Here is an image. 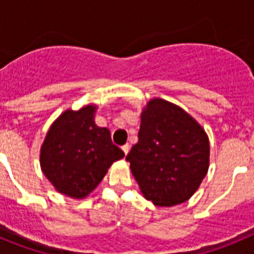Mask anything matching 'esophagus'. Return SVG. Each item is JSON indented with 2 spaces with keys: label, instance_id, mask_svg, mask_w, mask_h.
<instances>
[{
  "label": "esophagus",
  "instance_id": "obj_1",
  "mask_svg": "<svg viewBox=\"0 0 254 254\" xmlns=\"http://www.w3.org/2000/svg\"><path fill=\"white\" fill-rule=\"evenodd\" d=\"M122 150H123V152H125V155L128 154V151H129V145H128V143H127V145H123Z\"/></svg>",
  "mask_w": 254,
  "mask_h": 254
}]
</instances>
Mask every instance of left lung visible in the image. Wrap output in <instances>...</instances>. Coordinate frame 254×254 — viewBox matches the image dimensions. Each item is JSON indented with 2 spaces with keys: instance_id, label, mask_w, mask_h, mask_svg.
Wrapping results in <instances>:
<instances>
[{
  "instance_id": "left-lung-1",
  "label": "left lung",
  "mask_w": 254,
  "mask_h": 254,
  "mask_svg": "<svg viewBox=\"0 0 254 254\" xmlns=\"http://www.w3.org/2000/svg\"><path fill=\"white\" fill-rule=\"evenodd\" d=\"M210 145L202 127L178 105L150 100L141 114L138 141L126 160L145 198L156 206L185 202L208 169Z\"/></svg>"
}]
</instances>
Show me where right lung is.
<instances>
[{
    "label": "right lung",
    "instance_id": "1",
    "mask_svg": "<svg viewBox=\"0 0 254 254\" xmlns=\"http://www.w3.org/2000/svg\"><path fill=\"white\" fill-rule=\"evenodd\" d=\"M96 108L67 111L49 128L40 150V167L56 190L84 198L104 178L108 168L125 156L111 132L94 122Z\"/></svg>",
    "mask_w": 254,
    "mask_h": 254
}]
</instances>
